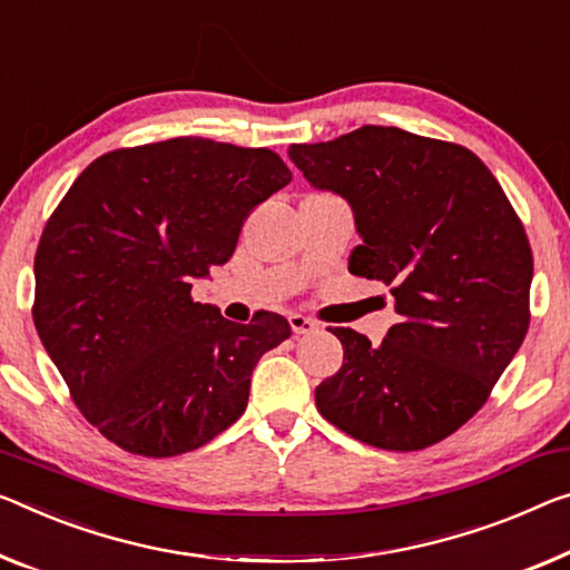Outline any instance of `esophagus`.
Returning a JSON list of instances; mask_svg holds the SVG:
<instances>
[{
	"label": "esophagus",
	"mask_w": 570,
	"mask_h": 570,
	"mask_svg": "<svg viewBox=\"0 0 570 570\" xmlns=\"http://www.w3.org/2000/svg\"><path fill=\"white\" fill-rule=\"evenodd\" d=\"M287 321H291V328H293L295 336L315 334V331H318V323L308 318V315H303V313H291V315H287Z\"/></svg>",
	"instance_id": "esophagus-1"
}]
</instances>
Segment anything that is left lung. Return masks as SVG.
Segmentation results:
<instances>
[{"label": "left lung", "mask_w": 570, "mask_h": 570, "mask_svg": "<svg viewBox=\"0 0 570 570\" xmlns=\"http://www.w3.org/2000/svg\"><path fill=\"white\" fill-rule=\"evenodd\" d=\"M311 186L354 208L348 273L382 279L400 321L380 346L331 328L341 370L318 413L384 451L428 449L474 417L530 328L532 249L492 170L469 147L397 127L291 145Z\"/></svg>", "instance_id": "obj_1"}]
</instances>
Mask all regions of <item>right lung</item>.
<instances>
[{"label":"right lung","mask_w":570,"mask_h":570,"mask_svg":"<svg viewBox=\"0 0 570 570\" xmlns=\"http://www.w3.org/2000/svg\"><path fill=\"white\" fill-rule=\"evenodd\" d=\"M293 180L267 147L204 137L96 157L35 252L32 321L81 415L137 456L196 451L239 420L283 315L249 326L190 283L232 257L252 208Z\"/></svg>","instance_id":"add662e5"}]
</instances>
